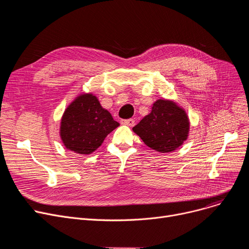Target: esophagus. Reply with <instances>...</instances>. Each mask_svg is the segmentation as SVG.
<instances>
[{"label": "esophagus", "instance_id": "1", "mask_svg": "<svg viewBox=\"0 0 249 249\" xmlns=\"http://www.w3.org/2000/svg\"><path fill=\"white\" fill-rule=\"evenodd\" d=\"M121 123H122V124H124V125H127V126L132 127V126H134L135 121H134L133 119H125V120H122V121H121Z\"/></svg>", "mask_w": 249, "mask_h": 249}]
</instances>
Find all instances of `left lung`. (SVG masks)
<instances>
[{
  "label": "left lung",
  "mask_w": 249,
  "mask_h": 249,
  "mask_svg": "<svg viewBox=\"0 0 249 249\" xmlns=\"http://www.w3.org/2000/svg\"><path fill=\"white\" fill-rule=\"evenodd\" d=\"M132 130L151 149L172 152L187 140L190 122L185 110L177 103L160 99Z\"/></svg>",
  "instance_id": "8db88e82"
}]
</instances>
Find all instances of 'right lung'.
I'll return each instance as SVG.
<instances>
[{"label":"right lung","instance_id":"add662e5","mask_svg":"<svg viewBox=\"0 0 249 249\" xmlns=\"http://www.w3.org/2000/svg\"><path fill=\"white\" fill-rule=\"evenodd\" d=\"M119 126L93 94H82L65 109L60 123L64 146L80 154H90Z\"/></svg>","mask_w":249,"mask_h":249}]
</instances>
